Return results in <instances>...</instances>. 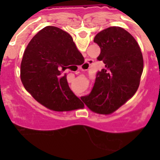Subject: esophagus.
<instances>
[{
	"label": "esophagus",
	"instance_id": "obj_1",
	"mask_svg": "<svg viewBox=\"0 0 160 160\" xmlns=\"http://www.w3.org/2000/svg\"><path fill=\"white\" fill-rule=\"evenodd\" d=\"M92 64H93V60H91V59H87L86 62H84V64L80 67V70H88L89 68H90V66Z\"/></svg>",
	"mask_w": 160,
	"mask_h": 160
}]
</instances>
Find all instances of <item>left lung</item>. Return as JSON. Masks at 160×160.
Listing matches in <instances>:
<instances>
[{"label": "left lung", "mask_w": 160, "mask_h": 160, "mask_svg": "<svg viewBox=\"0 0 160 160\" xmlns=\"http://www.w3.org/2000/svg\"><path fill=\"white\" fill-rule=\"evenodd\" d=\"M101 49L98 60L105 67L97 72L91 92L83 102L92 111L111 114L131 98L140 82L143 59L138 42L121 27L103 29L94 37Z\"/></svg>", "instance_id": "obj_1"}]
</instances>
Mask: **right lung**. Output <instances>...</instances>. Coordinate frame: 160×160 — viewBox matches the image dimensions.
<instances>
[{
  "label": "right lung",
  "instance_id": "obj_1",
  "mask_svg": "<svg viewBox=\"0 0 160 160\" xmlns=\"http://www.w3.org/2000/svg\"><path fill=\"white\" fill-rule=\"evenodd\" d=\"M78 50L68 32L46 26L31 39L24 52L21 79L35 99L55 111L78 109L83 103L70 90L64 71L74 64Z\"/></svg>",
  "mask_w": 160,
  "mask_h": 160
}]
</instances>
